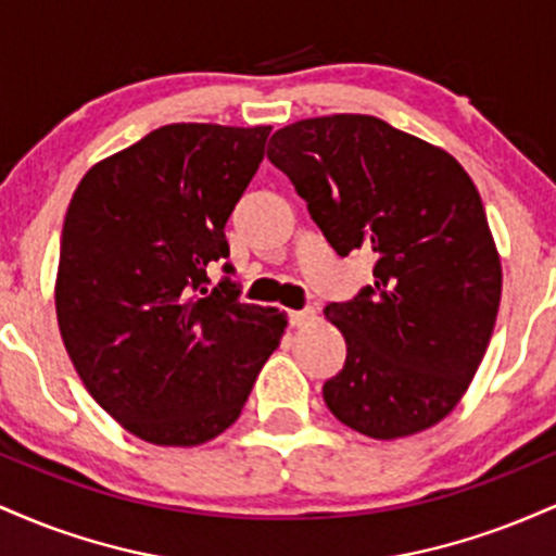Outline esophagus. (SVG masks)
I'll return each mask as SVG.
<instances>
[{"mask_svg": "<svg viewBox=\"0 0 556 556\" xmlns=\"http://www.w3.org/2000/svg\"><path fill=\"white\" fill-rule=\"evenodd\" d=\"M316 311L314 308H303V311H292L290 314V324L292 327H298V329H305V327H311V324L316 321Z\"/></svg>", "mask_w": 556, "mask_h": 556, "instance_id": "obj_1", "label": "esophagus"}]
</instances>
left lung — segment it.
I'll use <instances>...</instances> for the list:
<instances>
[{"instance_id":"1","label":"left lung","mask_w":556,"mask_h":556,"mask_svg":"<svg viewBox=\"0 0 556 556\" xmlns=\"http://www.w3.org/2000/svg\"><path fill=\"white\" fill-rule=\"evenodd\" d=\"M269 159L340 256L374 251V285L327 305L348 358L324 384L331 416L402 439L444 420L486 355L502 261L473 180L455 156L371 114L277 130Z\"/></svg>"}]
</instances>
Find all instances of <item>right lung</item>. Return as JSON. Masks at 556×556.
Returning <instances> with one entry per match:
<instances>
[{
	"mask_svg": "<svg viewBox=\"0 0 556 556\" xmlns=\"http://www.w3.org/2000/svg\"><path fill=\"white\" fill-rule=\"evenodd\" d=\"M271 127L177 123L83 175L62 227L54 308L91 397L156 446L212 442L240 418L287 314L240 303L225 225ZM229 271V266H227Z\"/></svg>",
	"mask_w": 556,
	"mask_h": 556,
	"instance_id": "1",
	"label": "right lung"
}]
</instances>
